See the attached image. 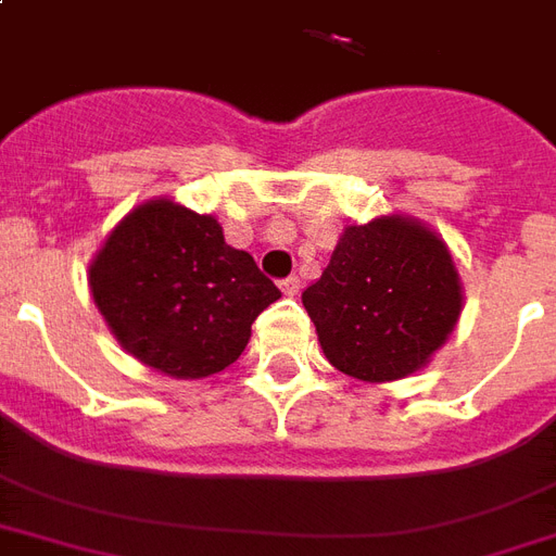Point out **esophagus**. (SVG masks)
<instances>
[{
	"label": "esophagus",
	"instance_id": "esophagus-1",
	"mask_svg": "<svg viewBox=\"0 0 556 556\" xmlns=\"http://www.w3.org/2000/svg\"><path fill=\"white\" fill-rule=\"evenodd\" d=\"M299 287H302V281H299V275H290V278H283V281H281L283 295H295V293H299Z\"/></svg>",
	"mask_w": 556,
	"mask_h": 556
}]
</instances>
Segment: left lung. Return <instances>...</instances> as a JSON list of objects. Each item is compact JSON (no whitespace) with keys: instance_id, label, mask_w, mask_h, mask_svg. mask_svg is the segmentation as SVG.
<instances>
[{"instance_id":"8db88e82","label":"left lung","mask_w":556,"mask_h":556,"mask_svg":"<svg viewBox=\"0 0 556 556\" xmlns=\"http://www.w3.org/2000/svg\"><path fill=\"white\" fill-rule=\"evenodd\" d=\"M333 369L387 383L425 369L457 328L463 283L440 233L404 214L349 225L302 293Z\"/></svg>"}]
</instances>
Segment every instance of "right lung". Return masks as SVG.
Masks as SVG:
<instances>
[{
    "label": "right lung",
    "mask_w": 556,
    "mask_h": 556,
    "mask_svg": "<svg viewBox=\"0 0 556 556\" xmlns=\"http://www.w3.org/2000/svg\"><path fill=\"white\" fill-rule=\"evenodd\" d=\"M87 283L116 342L157 372L195 381L243 354L257 313L281 290L216 216L157 195L104 237Z\"/></svg>",
    "instance_id": "obj_1"
}]
</instances>
